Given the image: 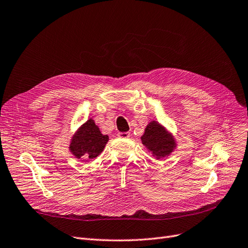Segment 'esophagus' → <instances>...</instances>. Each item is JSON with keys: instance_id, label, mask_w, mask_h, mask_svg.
Wrapping results in <instances>:
<instances>
[{"instance_id": "34e87169", "label": "esophagus", "mask_w": 248, "mask_h": 248, "mask_svg": "<svg viewBox=\"0 0 248 248\" xmlns=\"http://www.w3.org/2000/svg\"><path fill=\"white\" fill-rule=\"evenodd\" d=\"M117 135H118V137H120V138H128L129 136H130V133H129V132H119Z\"/></svg>"}]
</instances>
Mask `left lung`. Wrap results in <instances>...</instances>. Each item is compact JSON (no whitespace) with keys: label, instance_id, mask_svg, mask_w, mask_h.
<instances>
[{"label":"left lung","instance_id":"1","mask_svg":"<svg viewBox=\"0 0 248 248\" xmlns=\"http://www.w3.org/2000/svg\"><path fill=\"white\" fill-rule=\"evenodd\" d=\"M141 140L143 145L152 153V155L157 158L170 155L174 147V140L171 135L156 122L148 124Z\"/></svg>","mask_w":248,"mask_h":248}]
</instances>
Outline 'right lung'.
<instances>
[{
    "mask_svg": "<svg viewBox=\"0 0 248 248\" xmlns=\"http://www.w3.org/2000/svg\"><path fill=\"white\" fill-rule=\"evenodd\" d=\"M108 140L109 137L103 135L95 122L90 119L73 137L69 147L76 157L92 159L97 157L103 151Z\"/></svg>",
    "mask_w": 248,
    "mask_h": 248,
    "instance_id": "add662e5",
    "label": "right lung"
}]
</instances>
